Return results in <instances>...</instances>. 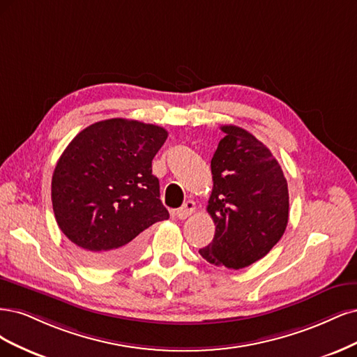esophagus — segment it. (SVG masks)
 I'll return each instance as SVG.
<instances>
[{
    "label": "esophagus",
    "mask_w": 357,
    "mask_h": 357,
    "mask_svg": "<svg viewBox=\"0 0 357 357\" xmlns=\"http://www.w3.org/2000/svg\"><path fill=\"white\" fill-rule=\"evenodd\" d=\"M195 211V203L192 200H188L182 204V208L176 212L179 220H185V218H188L191 213H194Z\"/></svg>",
    "instance_id": "34e87169"
}]
</instances>
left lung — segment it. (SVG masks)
<instances>
[{
	"instance_id": "1",
	"label": "left lung",
	"mask_w": 357,
	"mask_h": 357,
	"mask_svg": "<svg viewBox=\"0 0 357 357\" xmlns=\"http://www.w3.org/2000/svg\"><path fill=\"white\" fill-rule=\"evenodd\" d=\"M211 169L208 212L216 228L200 255L218 267L245 268L266 257L282 238L289 218L283 170L270 149L248 130L221 126Z\"/></svg>"
}]
</instances>
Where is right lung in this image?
<instances>
[{
    "mask_svg": "<svg viewBox=\"0 0 357 357\" xmlns=\"http://www.w3.org/2000/svg\"><path fill=\"white\" fill-rule=\"evenodd\" d=\"M166 139L160 126L103 120L79 132L57 160L56 222L91 266L129 264L142 250L145 229L169 218L153 175V158Z\"/></svg>",
    "mask_w": 357,
    "mask_h": 357,
    "instance_id": "right-lung-1",
    "label": "right lung"
}]
</instances>
